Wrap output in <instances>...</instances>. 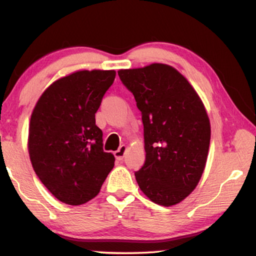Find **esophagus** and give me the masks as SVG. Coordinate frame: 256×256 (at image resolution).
<instances>
[{
  "instance_id": "esophagus-1",
  "label": "esophagus",
  "mask_w": 256,
  "mask_h": 256,
  "mask_svg": "<svg viewBox=\"0 0 256 256\" xmlns=\"http://www.w3.org/2000/svg\"><path fill=\"white\" fill-rule=\"evenodd\" d=\"M126 146L125 144H123V146H120V148H118V150H116L115 152H114V156H115V158L118 159V160H123V158H124V156H125V152H126Z\"/></svg>"
}]
</instances>
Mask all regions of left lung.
I'll return each instance as SVG.
<instances>
[{"instance_id":"1","label":"left lung","mask_w":256,"mask_h":256,"mask_svg":"<svg viewBox=\"0 0 256 256\" xmlns=\"http://www.w3.org/2000/svg\"><path fill=\"white\" fill-rule=\"evenodd\" d=\"M142 114L146 162L136 178L159 206L183 201L204 170L211 128L204 105L190 82L170 66L154 63L120 70Z\"/></svg>"}]
</instances>
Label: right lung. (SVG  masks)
Returning a JSON list of instances; mask_svg holds the SVG:
<instances>
[{"instance_id": "add662e5", "label": "right lung", "mask_w": 256, "mask_h": 256, "mask_svg": "<svg viewBox=\"0 0 256 256\" xmlns=\"http://www.w3.org/2000/svg\"><path fill=\"white\" fill-rule=\"evenodd\" d=\"M114 70H82L53 82L34 106L28 150L32 168L60 202L80 206L97 196L115 157L102 149L96 114Z\"/></svg>"}]
</instances>
